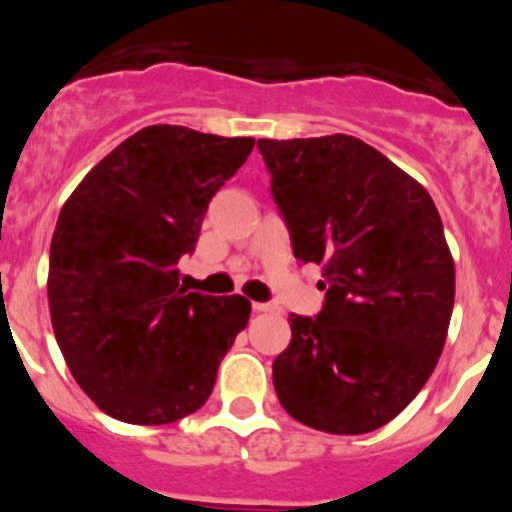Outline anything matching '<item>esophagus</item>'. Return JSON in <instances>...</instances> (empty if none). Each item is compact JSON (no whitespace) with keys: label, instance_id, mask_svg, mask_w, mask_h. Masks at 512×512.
<instances>
[{"label":"esophagus","instance_id":"esophagus-1","mask_svg":"<svg viewBox=\"0 0 512 512\" xmlns=\"http://www.w3.org/2000/svg\"><path fill=\"white\" fill-rule=\"evenodd\" d=\"M254 313H266V311H271V306H268V303H254Z\"/></svg>","mask_w":512,"mask_h":512}]
</instances>
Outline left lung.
<instances>
[{"label":"left lung","instance_id":"8db88e82","mask_svg":"<svg viewBox=\"0 0 512 512\" xmlns=\"http://www.w3.org/2000/svg\"><path fill=\"white\" fill-rule=\"evenodd\" d=\"M293 256L323 266L326 303L291 316L273 388L291 418L333 435L386 426L443 353L455 263L433 199L348 134L258 139Z\"/></svg>","mask_w":512,"mask_h":512}]
</instances>
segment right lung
Returning <instances> with one entry per match:
<instances>
[{
    "mask_svg": "<svg viewBox=\"0 0 512 512\" xmlns=\"http://www.w3.org/2000/svg\"><path fill=\"white\" fill-rule=\"evenodd\" d=\"M251 136L154 124L106 154L59 211L49 313L79 388L116 421L164 426L199 411L246 328L244 296L179 286L209 201L249 159Z\"/></svg>",
    "mask_w": 512,
    "mask_h": 512,
    "instance_id": "obj_1",
    "label": "right lung"
}]
</instances>
